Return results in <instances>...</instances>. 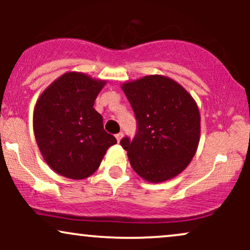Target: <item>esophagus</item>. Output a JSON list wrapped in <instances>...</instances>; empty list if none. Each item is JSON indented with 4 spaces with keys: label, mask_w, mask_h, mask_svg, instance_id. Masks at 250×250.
<instances>
[{
    "label": "esophagus",
    "mask_w": 250,
    "mask_h": 250,
    "mask_svg": "<svg viewBox=\"0 0 250 250\" xmlns=\"http://www.w3.org/2000/svg\"><path fill=\"white\" fill-rule=\"evenodd\" d=\"M115 137H116V140H117V142H120L122 140V137H123V133H119V134H116L115 135Z\"/></svg>",
    "instance_id": "obj_1"
}]
</instances>
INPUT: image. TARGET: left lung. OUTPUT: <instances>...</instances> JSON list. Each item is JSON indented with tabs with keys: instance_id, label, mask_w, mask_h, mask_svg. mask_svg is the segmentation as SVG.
I'll list each match as a JSON object with an SVG mask.
<instances>
[{
	"instance_id": "1",
	"label": "left lung",
	"mask_w": 250,
	"mask_h": 250,
	"mask_svg": "<svg viewBox=\"0 0 250 250\" xmlns=\"http://www.w3.org/2000/svg\"><path fill=\"white\" fill-rule=\"evenodd\" d=\"M135 117L133 140L123 137L131 167L142 179L159 183L183 171L200 141V111L182 85L162 75L122 84Z\"/></svg>"
}]
</instances>
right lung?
Listing matches in <instances>:
<instances>
[{
	"label": "right lung",
	"mask_w": 250,
	"mask_h": 250,
	"mask_svg": "<svg viewBox=\"0 0 250 250\" xmlns=\"http://www.w3.org/2000/svg\"><path fill=\"white\" fill-rule=\"evenodd\" d=\"M105 81L83 73L63 74L41 94L34 109V134L47 165L62 176L82 180L100 167L117 142L103 129L94 103Z\"/></svg>",
	"instance_id": "1"
}]
</instances>
